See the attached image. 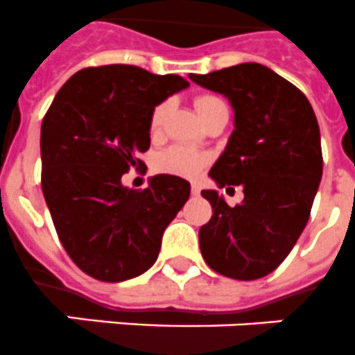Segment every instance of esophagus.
Returning a JSON list of instances; mask_svg holds the SVG:
<instances>
[{
  "instance_id": "obj_1",
  "label": "esophagus",
  "mask_w": 355,
  "mask_h": 355,
  "mask_svg": "<svg viewBox=\"0 0 355 355\" xmlns=\"http://www.w3.org/2000/svg\"><path fill=\"white\" fill-rule=\"evenodd\" d=\"M191 195H195V197H198V195H200V184L191 182Z\"/></svg>"
}]
</instances>
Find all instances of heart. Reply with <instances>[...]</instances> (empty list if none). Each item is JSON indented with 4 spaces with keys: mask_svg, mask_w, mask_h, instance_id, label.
Returning a JSON list of instances; mask_svg holds the SVG:
<instances>
[{
    "mask_svg": "<svg viewBox=\"0 0 355 355\" xmlns=\"http://www.w3.org/2000/svg\"><path fill=\"white\" fill-rule=\"evenodd\" d=\"M220 105H226L223 98L215 96V94H202L195 100V107L198 111V116L206 118L211 114L215 109ZM169 111V102L158 103L157 107L153 109L151 118H149V129L151 132H158L162 129V123L166 120V114ZM207 164V155L197 151V149L187 148V146H171V148L164 149L158 153L155 158V169L158 173H166V175H175V177H197L198 173L202 171L204 166Z\"/></svg>",
    "mask_w": 355,
    "mask_h": 355,
    "instance_id": "heart-1",
    "label": "heart"
}]
</instances>
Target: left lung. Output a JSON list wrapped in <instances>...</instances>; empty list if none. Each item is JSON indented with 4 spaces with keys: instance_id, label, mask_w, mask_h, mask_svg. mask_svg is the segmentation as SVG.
<instances>
[{
    "instance_id": "left-lung-1",
    "label": "left lung",
    "mask_w": 355,
    "mask_h": 355,
    "mask_svg": "<svg viewBox=\"0 0 355 355\" xmlns=\"http://www.w3.org/2000/svg\"><path fill=\"white\" fill-rule=\"evenodd\" d=\"M189 80L232 103L235 129L209 177L244 191L232 207L217 189H204L213 217L198 232L200 252L226 277L261 279L288 257L310 217L322 177L318 118L293 83L261 63Z\"/></svg>"
}]
</instances>
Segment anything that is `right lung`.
<instances>
[{
	"label": "right lung",
	"instance_id": "right-lung-1",
	"mask_svg": "<svg viewBox=\"0 0 355 355\" xmlns=\"http://www.w3.org/2000/svg\"><path fill=\"white\" fill-rule=\"evenodd\" d=\"M186 87L182 76L135 65L87 67L63 83L43 118V197L69 257L98 281L148 272L189 198V182L175 175H155L146 189L122 184L149 149L153 109Z\"/></svg>",
	"mask_w": 355,
	"mask_h": 355
}]
</instances>
